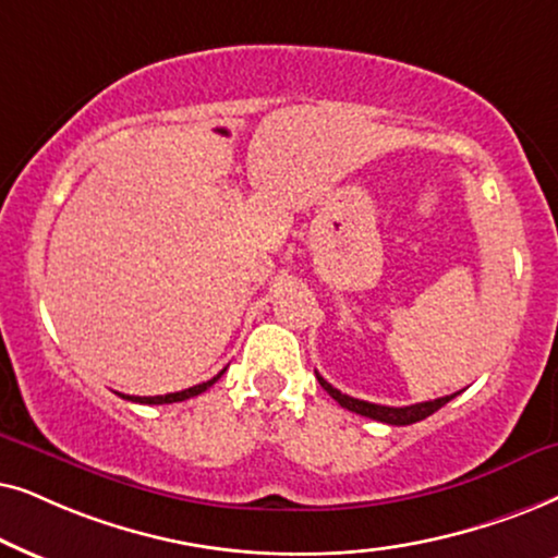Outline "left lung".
<instances>
[{"label": "left lung", "mask_w": 558, "mask_h": 558, "mask_svg": "<svg viewBox=\"0 0 558 558\" xmlns=\"http://www.w3.org/2000/svg\"><path fill=\"white\" fill-rule=\"evenodd\" d=\"M316 377H318V383H322V388L329 392V396L337 400L341 408H347V411H352V413L367 415V418H373V421L390 423V426H411V423H415V421L428 418L430 413H436V411H439V408L447 405L451 398L459 396V392H454V396H444V398H436V400H426V403L392 408V405H377V403H367V400L344 396V392L337 390V388H333V385L326 383L318 373H316Z\"/></svg>", "instance_id": "8db88e82"}]
</instances>
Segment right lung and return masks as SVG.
<instances>
[{"label": "right lung", "mask_w": 558, "mask_h": 558, "mask_svg": "<svg viewBox=\"0 0 558 558\" xmlns=\"http://www.w3.org/2000/svg\"><path fill=\"white\" fill-rule=\"evenodd\" d=\"M225 375V369H221V373L217 375V377H211V380H206V383H202V385H193V388H189V390H181V392H168V396H150V398H140V396H124V392H117L119 398H124V400H132V403H145V405H162V403H178V400H189V398H193V396H202L204 390H209L214 383L219 380V377Z\"/></svg>", "instance_id": "add662e5"}]
</instances>
